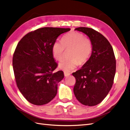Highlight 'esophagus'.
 Segmentation results:
<instances>
[{
	"label": "esophagus",
	"mask_w": 130,
	"mask_h": 130,
	"mask_svg": "<svg viewBox=\"0 0 130 130\" xmlns=\"http://www.w3.org/2000/svg\"><path fill=\"white\" fill-rule=\"evenodd\" d=\"M70 74V73H69L66 72H64V76H69V75Z\"/></svg>",
	"instance_id": "1"
}]
</instances>
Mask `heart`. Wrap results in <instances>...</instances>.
I'll return each mask as SVG.
<instances>
[{
  "mask_svg": "<svg viewBox=\"0 0 130 130\" xmlns=\"http://www.w3.org/2000/svg\"><path fill=\"white\" fill-rule=\"evenodd\" d=\"M64 49H71L69 54L71 58L63 59L59 63L58 67L69 72L76 68L79 64H84L88 61L93 52V42L81 33L72 32L64 35L61 41L57 40L53 43L52 50L54 57L60 60Z\"/></svg>",
  "mask_w": 130,
  "mask_h": 130,
  "instance_id": "heart-1",
  "label": "heart"
}]
</instances>
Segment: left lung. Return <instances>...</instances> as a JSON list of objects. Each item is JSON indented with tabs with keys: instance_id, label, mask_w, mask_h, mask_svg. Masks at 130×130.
<instances>
[{
	"instance_id": "left-lung-1",
	"label": "left lung",
	"mask_w": 130,
	"mask_h": 130,
	"mask_svg": "<svg viewBox=\"0 0 130 130\" xmlns=\"http://www.w3.org/2000/svg\"><path fill=\"white\" fill-rule=\"evenodd\" d=\"M75 30L87 35L93 49L88 61L72 74L76 79L74 93L82 104L95 106L105 99L112 87L116 70L115 54L108 41L96 30L86 27Z\"/></svg>"
}]
</instances>
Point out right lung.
Segmentation results:
<instances>
[{
    "label": "right lung",
    "mask_w": 130,
    "mask_h": 130,
    "mask_svg": "<svg viewBox=\"0 0 130 130\" xmlns=\"http://www.w3.org/2000/svg\"><path fill=\"white\" fill-rule=\"evenodd\" d=\"M70 30L42 27L27 34L18 43L12 59L15 79L22 95L32 104L45 105L55 97L64 74L62 70L53 73L57 64L52 45L61 34Z\"/></svg>",
    "instance_id": "right-lung-1"
}]
</instances>
